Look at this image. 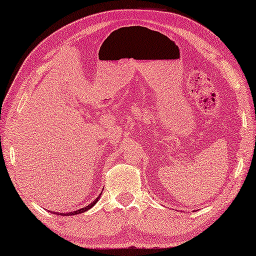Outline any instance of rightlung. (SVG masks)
<instances>
[{"instance_id":"obj_1","label":"right lung","mask_w":256,"mask_h":256,"mask_svg":"<svg viewBox=\"0 0 256 256\" xmlns=\"http://www.w3.org/2000/svg\"><path fill=\"white\" fill-rule=\"evenodd\" d=\"M100 194L98 195V198H96V200H94V202H92L90 205H87V206H85V208H79V210H77V211H74V212H69V213H60V216H74V214H79V213H82V212H86L87 210H90V208H92L94 206V205L98 203V198H100ZM54 214H56V213H54Z\"/></svg>"}]
</instances>
